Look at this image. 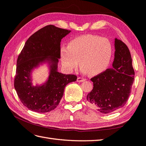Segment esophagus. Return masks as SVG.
Here are the masks:
<instances>
[{
	"instance_id": "34e87169",
	"label": "esophagus",
	"mask_w": 146,
	"mask_h": 146,
	"mask_svg": "<svg viewBox=\"0 0 146 146\" xmlns=\"http://www.w3.org/2000/svg\"><path fill=\"white\" fill-rule=\"evenodd\" d=\"M86 80V78H83V77H78V78H77V81L78 82H84Z\"/></svg>"
}]
</instances>
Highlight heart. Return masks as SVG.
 <instances>
[{"mask_svg":"<svg viewBox=\"0 0 146 146\" xmlns=\"http://www.w3.org/2000/svg\"><path fill=\"white\" fill-rule=\"evenodd\" d=\"M113 55V45L109 39L98 35H81L62 47L60 58L62 66L71 71L80 66L90 75L103 72L109 66Z\"/></svg>","mask_w":146,"mask_h":146,"instance_id":"obj_1","label":"heart"}]
</instances>
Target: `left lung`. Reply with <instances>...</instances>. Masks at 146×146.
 Segmentation results:
<instances>
[{
	"instance_id": "obj_1",
	"label": "left lung",
	"mask_w": 146,
	"mask_h": 146,
	"mask_svg": "<svg viewBox=\"0 0 146 146\" xmlns=\"http://www.w3.org/2000/svg\"><path fill=\"white\" fill-rule=\"evenodd\" d=\"M113 67L91 78L94 87L87 96V104L100 113H113L124 106L132 90L135 72L130 50L115 38Z\"/></svg>"
}]
</instances>
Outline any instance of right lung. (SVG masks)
<instances>
[{
  "label": "right lung",
  "mask_w": 146,
  "mask_h": 146,
  "mask_svg": "<svg viewBox=\"0 0 146 146\" xmlns=\"http://www.w3.org/2000/svg\"><path fill=\"white\" fill-rule=\"evenodd\" d=\"M70 31L47 25L36 31L26 42L17 60L14 85L20 101L28 110L37 113L54 110L63 96L66 85L76 80V75H65L58 71L61 39ZM45 61L50 64L48 81L40 86H33L31 71Z\"/></svg>",
  "instance_id": "right-lung-1"
}]
</instances>
